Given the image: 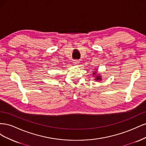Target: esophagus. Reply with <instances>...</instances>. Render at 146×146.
<instances>
[{
	"instance_id": "obj_1",
	"label": "esophagus",
	"mask_w": 146,
	"mask_h": 146,
	"mask_svg": "<svg viewBox=\"0 0 146 146\" xmlns=\"http://www.w3.org/2000/svg\"><path fill=\"white\" fill-rule=\"evenodd\" d=\"M74 66H77L79 64V61L78 60H75L73 63Z\"/></svg>"
}]
</instances>
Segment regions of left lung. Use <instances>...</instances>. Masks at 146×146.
I'll return each instance as SVG.
<instances>
[{"label": "left lung", "mask_w": 146, "mask_h": 146, "mask_svg": "<svg viewBox=\"0 0 146 146\" xmlns=\"http://www.w3.org/2000/svg\"><path fill=\"white\" fill-rule=\"evenodd\" d=\"M98 69H94V71L92 72V76H95V77H94V80L96 81H101L102 80V76L99 73H98Z\"/></svg>", "instance_id": "1"}]
</instances>
